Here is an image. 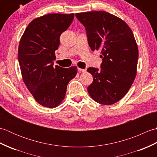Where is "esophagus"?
<instances>
[{
	"label": "esophagus",
	"mask_w": 157,
	"mask_h": 157,
	"mask_svg": "<svg viewBox=\"0 0 157 157\" xmlns=\"http://www.w3.org/2000/svg\"><path fill=\"white\" fill-rule=\"evenodd\" d=\"M78 71H81V72H86V69H81V68H78Z\"/></svg>",
	"instance_id": "34e87169"
}]
</instances>
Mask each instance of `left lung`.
Returning a JSON list of instances; mask_svg holds the SVG:
<instances>
[{
  "label": "left lung",
  "mask_w": 157,
  "mask_h": 157,
  "mask_svg": "<svg viewBox=\"0 0 157 157\" xmlns=\"http://www.w3.org/2000/svg\"><path fill=\"white\" fill-rule=\"evenodd\" d=\"M75 16L86 28L92 51H101V70L87 69L93 77L89 94L101 105L117 102L128 93L137 73L138 48L134 34L123 20L108 12H84Z\"/></svg>",
  "instance_id": "8db88e82"
}]
</instances>
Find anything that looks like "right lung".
I'll return each instance as SVG.
<instances>
[{
  "mask_svg": "<svg viewBox=\"0 0 157 157\" xmlns=\"http://www.w3.org/2000/svg\"><path fill=\"white\" fill-rule=\"evenodd\" d=\"M74 14L51 13L29 23L19 41L18 60L23 82L38 104L58 106L64 100L69 82L75 77V66L53 67L60 36L67 30Z\"/></svg>",
  "mask_w": 157,
  "mask_h": 157,
  "instance_id": "obj_1",
  "label": "right lung"
}]
</instances>
